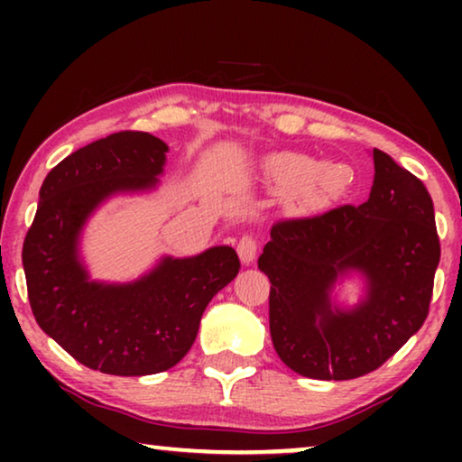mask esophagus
Returning <instances> with one entry per match:
<instances>
[{
    "label": "esophagus",
    "mask_w": 462,
    "mask_h": 462,
    "mask_svg": "<svg viewBox=\"0 0 462 462\" xmlns=\"http://www.w3.org/2000/svg\"><path fill=\"white\" fill-rule=\"evenodd\" d=\"M258 248H261V242H258V237L244 236L242 239H239V244H237L239 261H242L244 264L254 263V258L258 254Z\"/></svg>",
    "instance_id": "34e87169"
}]
</instances>
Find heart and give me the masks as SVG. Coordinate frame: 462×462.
<instances>
[{"label": "heart", "mask_w": 462, "mask_h": 462, "mask_svg": "<svg viewBox=\"0 0 462 462\" xmlns=\"http://www.w3.org/2000/svg\"><path fill=\"white\" fill-rule=\"evenodd\" d=\"M263 176L275 193H292L307 206H324L338 199L353 180L346 163H319L302 153H277L263 163Z\"/></svg>", "instance_id": "heart-1"}]
</instances>
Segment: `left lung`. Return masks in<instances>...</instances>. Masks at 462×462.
Listing matches in <instances>:
<instances>
[{"instance_id": "8db88e82", "label": "left lung", "mask_w": 462, "mask_h": 462, "mask_svg": "<svg viewBox=\"0 0 462 462\" xmlns=\"http://www.w3.org/2000/svg\"><path fill=\"white\" fill-rule=\"evenodd\" d=\"M374 182L362 206L277 220L258 269L269 277V328L290 370L349 381L376 370L420 330L439 263L431 195L406 168L374 149ZM349 270L369 282L353 310L331 305Z\"/></svg>"}]
</instances>
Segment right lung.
<instances>
[{"label":"right lung","instance_id":"add662e5","mask_svg":"<svg viewBox=\"0 0 462 462\" xmlns=\"http://www.w3.org/2000/svg\"><path fill=\"white\" fill-rule=\"evenodd\" d=\"M168 144L149 132H116L50 170L23 244L35 321L69 356L116 376L157 374L191 349L201 315L239 273L229 245L166 256L132 283L90 282L78 256L81 226L106 198L144 191L163 172Z\"/></svg>","mask_w":462,"mask_h":462}]
</instances>
